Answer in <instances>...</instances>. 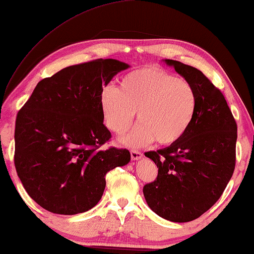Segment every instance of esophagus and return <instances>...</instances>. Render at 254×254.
<instances>
[{
	"mask_svg": "<svg viewBox=\"0 0 254 254\" xmlns=\"http://www.w3.org/2000/svg\"><path fill=\"white\" fill-rule=\"evenodd\" d=\"M142 155L140 151H137V150H131L130 151V157H131V159H133V161H138V159H141L142 158Z\"/></svg>",
	"mask_w": 254,
	"mask_h": 254,
	"instance_id": "1",
	"label": "esophagus"
}]
</instances>
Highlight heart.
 I'll use <instances>...</instances> for the list:
<instances>
[{
  "instance_id": "b5f03b06",
  "label": "heart",
  "mask_w": 254,
  "mask_h": 254,
  "mask_svg": "<svg viewBox=\"0 0 254 254\" xmlns=\"http://www.w3.org/2000/svg\"><path fill=\"white\" fill-rule=\"evenodd\" d=\"M104 124L114 134L129 129L137 112L140 124L121 142L142 147L156 141L161 145L178 142L190 129L197 109V96L190 82L156 67L128 72L119 90L112 85L100 91Z\"/></svg>"
}]
</instances>
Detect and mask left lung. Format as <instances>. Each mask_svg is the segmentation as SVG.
I'll use <instances>...</instances> for the list:
<instances>
[{
    "instance_id": "obj_1",
    "label": "left lung",
    "mask_w": 254,
    "mask_h": 254,
    "mask_svg": "<svg viewBox=\"0 0 254 254\" xmlns=\"http://www.w3.org/2000/svg\"><path fill=\"white\" fill-rule=\"evenodd\" d=\"M168 65L194 86L197 109L190 129L175 144L145 156L158 175L143 187L148 206L171 222H190L211 208L224 192L236 164L237 124L223 93L199 69L176 60Z\"/></svg>"
}]
</instances>
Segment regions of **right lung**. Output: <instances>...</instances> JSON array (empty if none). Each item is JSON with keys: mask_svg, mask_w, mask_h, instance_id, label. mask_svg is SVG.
I'll return each instance as SVG.
<instances>
[{"mask_svg": "<svg viewBox=\"0 0 254 254\" xmlns=\"http://www.w3.org/2000/svg\"><path fill=\"white\" fill-rule=\"evenodd\" d=\"M129 64L97 59L41 79L19 110L15 166L27 194L44 209L75 215L91 209L105 190L106 173L130 161L127 149H99L111 138L99 96Z\"/></svg>", "mask_w": 254, "mask_h": 254, "instance_id": "right-lung-1", "label": "right lung"}]
</instances>
